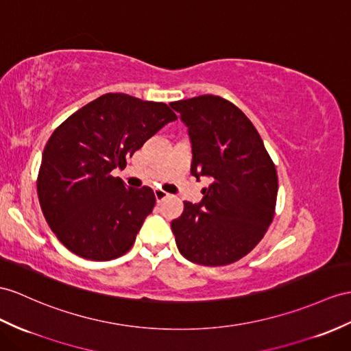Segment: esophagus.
<instances>
[{"label":"esophagus","instance_id":"obj_1","mask_svg":"<svg viewBox=\"0 0 351 351\" xmlns=\"http://www.w3.org/2000/svg\"><path fill=\"white\" fill-rule=\"evenodd\" d=\"M155 196H156V201L160 202V201L169 198V193H167L165 191H162V189H155Z\"/></svg>","mask_w":351,"mask_h":351}]
</instances>
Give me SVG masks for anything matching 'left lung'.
I'll return each instance as SVG.
<instances>
[{"label": "left lung", "mask_w": 351, "mask_h": 351, "mask_svg": "<svg viewBox=\"0 0 351 351\" xmlns=\"http://www.w3.org/2000/svg\"><path fill=\"white\" fill-rule=\"evenodd\" d=\"M192 144L191 173L208 186L198 204L184 202L171 221L187 261L221 267L258 244L274 217L278 178L259 132L243 111L223 98L201 95L171 104Z\"/></svg>", "instance_id": "left-lung-1"}]
</instances>
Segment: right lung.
I'll return each instance as SVG.
<instances>
[{"label": "right lung", "instance_id": "add662e5", "mask_svg": "<svg viewBox=\"0 0 351 351\" xmlns=\"http://www.w3.org/2000/svg\"><path fill=\"white\" fill-rule=\"evenodd\" d=\"M176 113L164 102L106 93L58 126L43 152L38 199L50 229L68 250L111 261L131 249L153 207L150 187H126L111 176Z\"/></svg>", "mask_w": 351, "mask_h": 351}]
</instances>
